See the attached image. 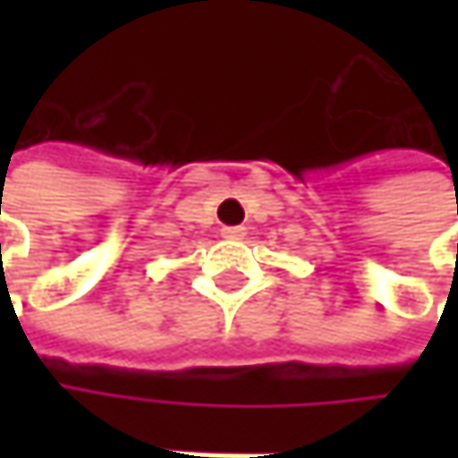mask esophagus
I'll use <instances>...</instances> for the list:
<instances>
[{"instance_id":"obj_1","label":"esophagus","mask_w":458,"mask_h":458,"mask_svg":"<svg viewBox=\"0 0 458 458\" xmlns=\"http://www.w3.org/2000/svg\"><path fill=\"white\" fill-rule=\"evenodd\" d=\"M243 228H223V238H241Z\"/></svg>"}]
</instances>
